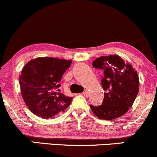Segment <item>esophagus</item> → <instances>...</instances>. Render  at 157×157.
Listing matches in <instances>:
<instances>
[{"label": "esophagus", "mask_w": 157, "mask_h": 157, "mask_svg": "<svg viewBox=\"0 0 157 157\" xmlns=\"http://www.w3.org/2000/svg\"><path fill=\"white\" fill-rule=\"evenodd\" d=\"M82 95H84L85 97H88V96H89V92H88L87 91H84V92L82 93Z\"/></svg>", "instance_id": "1"}]
</instances>
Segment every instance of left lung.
Segmentation results:
<instances>
[{
    "label": "left lung",
    "instance_id": "left-lung-1",
    "mask_svg": "<svg viewBox=\"0 0 157 157\" xmlns=\"http://www.w3.org/2000/svg\"><path fill=\"white\" fill-rule=\"evenodd\" d=\"M92 66L103 70L101 85L105 93L102 105H90L91 111L97 117L105 120L125 114L138 94L140 81L137 72L131 64L125 63L116 55L98 57L93 61Z\"/></svg>",
    "mask_w": 157,
    "mask_h": 157
}]
</instances>
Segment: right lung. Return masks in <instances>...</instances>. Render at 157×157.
<instances>
[{
    "instance_id": "obj_1",
    "label": "right lung",
    "mask_w": 157,
    "mask_h": 157,
    "mask_svg": "<svg viewBox=\"0 0 157 157\" xmlns=\"http://www.w3.org/2000/svg\"><path fill=\"white\" fill-rule=\"evenodd\" d=\"M72 61L53 57H37L23 68L19 76L21 95L34 114L44 119L55 117L71 104L72 97L57 89L65 71Z\"/></svg>"
}]
</instances>
